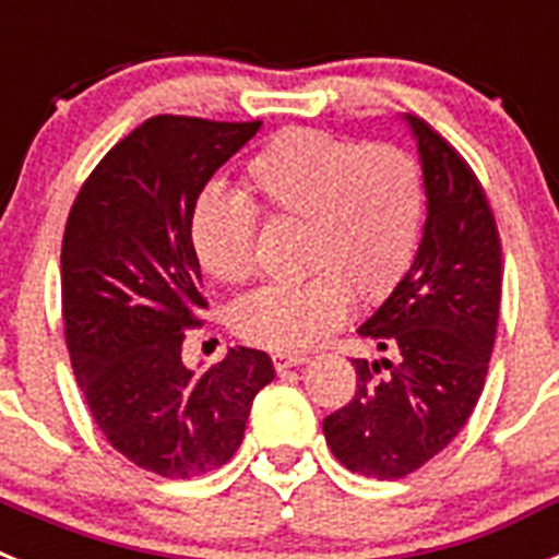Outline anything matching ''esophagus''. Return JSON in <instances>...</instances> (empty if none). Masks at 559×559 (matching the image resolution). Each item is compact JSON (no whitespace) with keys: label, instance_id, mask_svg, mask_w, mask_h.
Here are the masks:
<instances>
[{"label":"esophagus","instance_id":"34e87169","mask_svg":"<svg viewBox=\"0 0 559 559\" xmlns=\"http://www.w3.org/2000/svg\"><path fill=\"white\" fill-rule=\"evenodd\" d=\"M271 360H274L276 372H285V369L305 364L308 358H305V355H299V353H274V355H271Z\"/></svg>","mask_w":559,"mask_h":559}]
</instances>
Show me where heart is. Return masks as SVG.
<instances>
[{
    "label": "heart",
    "instance_id": "1",
    "mask_svg": "<svg viewBox=\"0 0 559 559\" xmlns=\"http://www.w3.org/2000/svg\"><path fill=\"white\" fill-rule=\"evenodd\" d=\"M240 187L243 199L204 192L192 206L190 246L201 269L243 285L254 274L260 215L299 226L296 271L305 274L237 299L231 330L251 347H313L347 319L353 296L383 302L417 254L426 176L403 145L285 128L246 162Z\"/></svg>",
    "mask_w": 559,
    "mask_h": 559
}]
</instances>
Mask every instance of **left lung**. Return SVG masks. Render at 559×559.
I'll return each mask as SVG.
<instances>
[{"mask_svg":"<svg viewBox=\"0 0 559 559\" xmlns=\"http://www.w3.org/2000/svg\"><path fill=\"white\" fill-rule=\"evenodd\" d=\"M426 176L428 218L412 269L358 333L383 358H355L347 406L324 439L347 471L392 481L445 451L471 419L496 347L501 240L487 192L462 153L406 117Z\"/></svg>","mask_w":559,"mask_h":559,"instance_id":"8db88e82","label":"left lung"}]
</instances>
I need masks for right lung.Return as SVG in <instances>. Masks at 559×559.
<instances>
[{
	"label": "right lung",
	"mask_w": 559,
	"mask_h": 559,
	"mask_svg": "<svg viewBox=\"0 0 559 559\" xmlns=\"http://www.w3.org/2000/svg\"><path fill=\"white\" fill-rule=\"evenodd\" d=\"M260 128L159 114L97 162L69 210L61 316L69 360L108 445L142 471L195 478L235 456L251 400L274 380L260 349L206 372L181 364L206 308L190 215L201 190Z\"/></svg>",
	"instance_id": "right-lung-1"
}]
</instances>
